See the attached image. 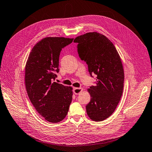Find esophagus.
<instances>
[{
  "instance_id": "esophagus-1",
  "label": "esophagus",
  "mask_w": 152,
  "mask_h": 152,
  "mask_svg": "<svg viewBox=\"0 0 152 152\" xmlns=\"http://www.w3.org/2000/svg\"><path fill=\"white\" fill-rule=\"evenodd\" d=\"M83 89L82 88H73V93L77 95V94H79L80 92H82Z\"/></svg>"
}]
</instances>
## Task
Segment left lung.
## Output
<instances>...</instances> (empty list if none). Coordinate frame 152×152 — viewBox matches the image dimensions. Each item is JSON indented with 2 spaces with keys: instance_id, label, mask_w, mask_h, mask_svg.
I'll return each instance as SVG.
<instances>
[{
  "instance_id": "obj_1",
  "label": "left lung",
  "mask_w": 152,
  "mask_h": 152,
  "mask_svg": "<svg viewBox=\"0 0 152 152\" xmlns=\"http://www.w3.org/2000/svg\"><path fill=\"white\" fill-rule=\"evenodd\" d=\"M79 57L85 60L88 72L97 75L96 86L88 89L91 99L86 106L91 120L100 122L114 112L122 96L124 73L120 56L113 43L96 32L77 36Z\"/></svg>"
}]
</instances>
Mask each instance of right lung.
<instances>
[{
	"label": "right lung",
	"instance_id": "1",
	"mask_svg": "<svg viewBox=\"0 0 152 152\" xmlns=\"http://www.w3.org/2000/svg\"><path fill=\"white\" fill-rule=\"evenodd\" d=\"M73 38L47 37L34 46L25 66L28 96L40 115L51 123L65 118L72 101V87L53 82L58 73L62 48Z\"/></svg>",
	"mask_w": 152,
	"mask_h": 152
}]
</instances>
